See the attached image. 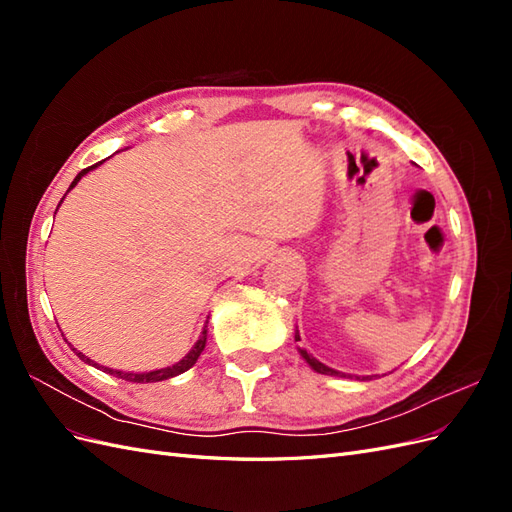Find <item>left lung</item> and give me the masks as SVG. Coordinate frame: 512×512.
Instances as JSON below:
<instances>
[{
    "label": "left lung",
    "instance_id": "obj_1",
    "mask_svg": "<svg viewBox=\"0 0 512 512\" xmlns=\"http://www.w3.org/2000/svg\"><path fill=\"white\" fill-rule=\"evenodd\" d=\"M294 339H297V342H301V337H299V333L297 335H294ZM301 352V356H303V359L309 363V367H312V369H316L318 371V374H327V376H344L346 378V374H339V371H335V369H331V367H327V365H322V363H318L316 359H314V356L312 354H307V350L305 348H301L299 350Z\"/></svg>",
    "mask_w": 512,
    "mask_h": 512
}]
</instances>
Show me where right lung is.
<instances>
[{"instance_id":"1","label":"right lung","mask_w":512,"mask_h":512,"mask_svg":"<svg viewBox=\"0 0 512 512\" xmlns=\"http://www.w3.org/2000/svg\"><path fill=\"white\" fill-rule=\"evenodd\" d=\"M100 164V162H98ZM98 164H94V166H87V168H83L79 175L74 177V181L70 183V188L68 190H72L76 183H79V179L87 173V170H91V168H96ZM205 344H207V327H205V331H203V335H200V339L196 342V346L188 352V356H183V359L177 363V365H173V367H164V369H156V371H147V374H126V371H115V369H106V367H102L104 371H108V374L111 376H115V378H121V380H128V382H138V384H147V382H160V380H168V378H173V376H179V374H183V371H188L196 361H198V356H200V352L205 350ZM74 350V348H72ZM76 352V350H74ZM76 356H81V361H85V363H89V365H94V367H98L100 369V365L98 363H94L91 359H87V356L83 354V352H76Z\"/></svg>"}]
</instances>
